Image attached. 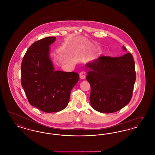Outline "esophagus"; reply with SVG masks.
Returning <instances> with one entry per match:
<instances>
[{"label":"esophagus","mask_w":155,"mask_h":155,"mask_svg":"<svg viewBox=\"0 0 155 155\" xmlns=\"http://www.w3.org/2000/svg\"><path fill=\"white\" fill-rule=\"evenodd\" d=\"M85 76H86V72L85 71H82L80 73V78L83 80L85 78Z\"/></svg>","instance_id":"34e87169"}]
</instances>
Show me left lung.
Returning <instances> with one entry per match:
<instances>
[{
	"label": "left lung",
	"mask_w": 155,
	"mask_h": 155,
	"mask_svg": "<svg viewBox=\"0 0 155 155\" xmlns=\"http://www.w3.org/2000/svg\"><path fill=\"white\" fill-rule=\"evenodd\" d=\"M123 49H127L123 46ZM91 85L90 103L103 113L120 110L130 102L136 80L135 62L130 53L118 58L101 56L85 64Z\"/></svg>",
	"instance_id": "8db88e82"
}]
</instances>
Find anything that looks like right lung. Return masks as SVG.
Returning <instances> with one entry per match:
<instances>
[{
	"label": "right lung",
	"mask_w": 155,
	"mask_h": 155,
	"mask_svg": "<svg viewBox=\"0 0 155 155\" xmlns=\"http://www.w3.org/2000/svg\"><path fill=\"white\" fill-rule=\"evenodd\" d=\"M56 37H46L31 45L21 63V85L30 104L46 113L66 107L70 92L80 79L75 72L55 71L50 46Z\"/></svg>",
	"instance_id": "add662e5"
}]
</instances>
